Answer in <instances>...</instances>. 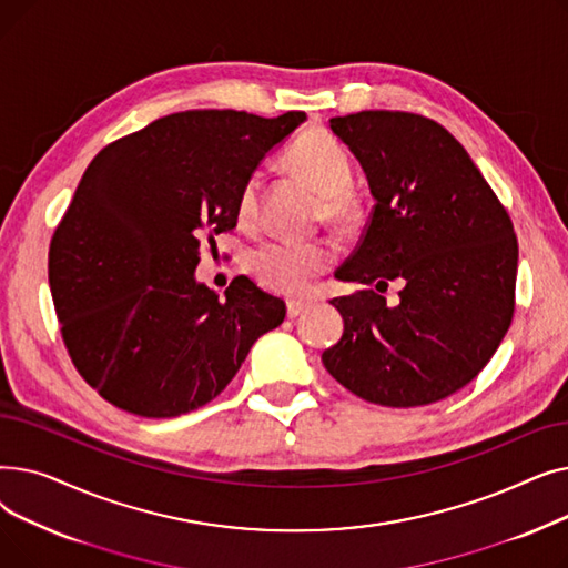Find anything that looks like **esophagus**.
Instances as JSON below:
<instances>
[{
    "mask_svg": "<svg viewBox=\"0 0 568 568\" xmlns=\"http://www.w3.org/2000/svg\"><path fill=\"white\" fill-rule=\"evenodd\" d=\"M308 308L306 302H287V317H300Z\"/></svg>",
    "mask_w": 568,
    "mask_h": 568,
    "instance_id": "1",
    "label": "esophagus"
}]
</instances>
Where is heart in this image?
Listing matches in <instances>:
<instances>
[{"mask_svg":"<svg viewBox=\"0 0 568 568\" xmlns=\"http://www.w3.org/2000/svg\"><path fill=\"white\" fill-rule=\"evenodd\" d=\"M285 165L308 182L317 195V216L334 223H347L354 219L356 197L352 184V161L343 144L326 131H306L296 138L285 152ZM262 174L253 172L246 176L236 197V221L251 227L257 223L262 206ZM334 262V246L326 239L313 242H296V239H278V242L262 244L251 266L266 290L278 294H304L311 283Z\"/></svg>","mask_w":568,"mask_h":568,"instance_id":"1","label":"heart"}]
</instances>
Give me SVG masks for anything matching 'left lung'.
Segmentation results:
<instances>
[{
  "mask_svg": "<svg viewBox=\"0 0 568 568\" xmlns=\"http://www.w3.org/2000/svg\"><path fill=\"white\" fill-rule=\"evenodd\" d=\"M359 159L375 206L336 278L362 283L332 304L343 338L322 364L347 392L384 407L456 394L484 371L516 308L518 239L465 146L414 112L329 119ZM404 285L389 307L379 291Z\"/></svg>",
  "mask_w": 568,
  "mask_h": 568,
  "instance_id": "obj_1",
  "label": "left lung"
}]
</instances>
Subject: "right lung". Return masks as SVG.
<instances>
[{"label":"right lung","instance_id":"right-lung-1","mask_svg":"<svg viewBox=\"0 0 568 568\" xmlns=\"http://www.w3.org/2000/svg\"><path fill=\"white\" fill-rule=\"evenodd\" d=\"M306 119L189 110L103 146L48 253L71 362L101 398L146 419L214 400L285 304L236 276L195 281L200 244L236 225V197L268 149Z\"/></svg>","mask_w":568,"mask_h":568}]
</instances>
